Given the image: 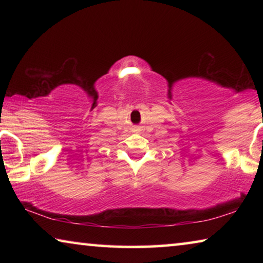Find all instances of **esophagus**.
<instances>
[{
	"label": "esophagus",
	"mask_w": 263,
	"mask_h": 263,
	"mask_svg": "<svg viewBox=\"0 0 263 263\" xmlns=\"http://www.w3.org/2000/svg\"><path fill=\"white\" fill-rule=\"evenodd\" d=\"M140 130H139V128H135V130H133V132H136V133H138V132H139Z\"/></svg>",
	"instance_id": "1"
}]
</instances>
